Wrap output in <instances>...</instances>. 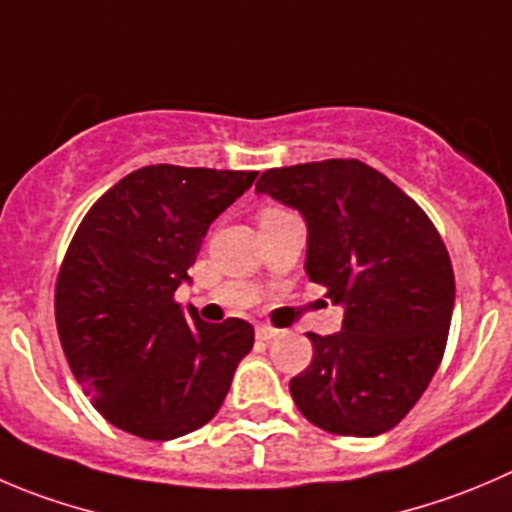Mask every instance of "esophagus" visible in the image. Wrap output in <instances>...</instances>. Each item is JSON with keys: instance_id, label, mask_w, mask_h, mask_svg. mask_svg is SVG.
<instances>
[{"instance_id": "1", "label": "esophagus", "mask_w": 512, "mask_h": 512, "mask_svg": "<svg viewBox=\"0 0 512 512\" xmlns=\"http://www.w3.org/2000/svg\"><path fill=\"white\" fill-rule=\"evenodd\" d=\"M279 337V329H274V326L269 324H259L256 326V339H261V342H271V339Z\"/></svg>"}]
</instances>
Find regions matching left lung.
Masks as SVG:
<instances>
[{
    "label": "left lung",
    "instance_id": "left-lung-1",
    "mask_svg": "<svg viewBox=\"0 0 512 512\" xmlns=\"http://www.w3.org/2000/svg\"><path fill=\"white\" fill-rule=\"evenodd\" d=\"M256 193L306 223V276L344 309L342 332L306 334L311 364L289 382L311 425L332 435L392 430L435 377L455 274L420 206L362 160L271 168Z\"/></svg>",
    "mask_w": 512,
    "mask_h": 512
}]
</instances>
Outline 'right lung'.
Wrapping results in <instances>:
<instances>
[{
    "mask_svg": "<svg viewBox=\"0 0 512 512\" xmlns=\"http://www.w3.org/2000/svg\"><path fill=\"white\" fill-rule=\"evenodd\" d=\"M253 180L246 170L148 165L82 218L57 276L55 319L72 374L110 425L175 440L221 410L253 326L208 324L173 294L191 281L211 223Z\"/></svg>",
    "mask_w": 512,
    "mask_h": 512,
    "instance_id": "add662e5",
    "label": "right lung"
}]
</instances>
